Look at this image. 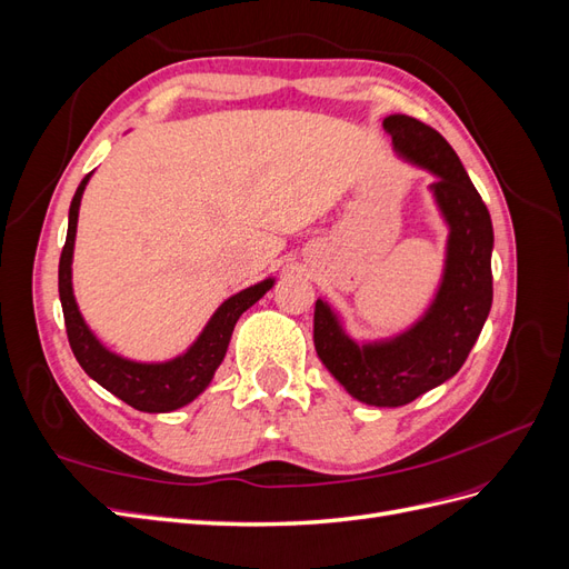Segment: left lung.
Returning <instances> with one entry per match:
<instances>
[{"label":"left lung","instance_id":"obj_1","mask_svg":"<svg viewBox=\"0 0 569 569\" xmlns=\"http://www.w3.org/2000/svg\"><path fill=\"white\" fill-rule=\"evenodd\" d=\"M396 153L437 182L429 184L449 226L446 261L435 301L406 332L377 341H356L330 303L318 299L313 341L322 366L353 399L396 408L443 385L462 368L491 311V216L451 144L420 120L385 118Z\"/></svg>","mask_w":569,"mask_h":569}]
</instances>
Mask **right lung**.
I'll return each mask as SVG.
<instances>
[{"label":"right lung","mask_w":569,"mask_h":569,"mask_svg":"<svg viewBox=\"0 0 569 569\" xmlns=\"http://www.w3.org/2000/svg\"><path fill=\"white\" fill-rule=\"evenodd\" d=\"M92 176V173H90ZM84 176L68 211V232L66 244L59 261V297L63 308L66 332L71 341L73 356L78 358L80 368L88 372L94 382H99L107 391L118 396L120 401L142 410V412H170L187 403H192L197 396L211 385L218 366L226 358L228 343L232 337L234 325L247 308H251L266 291L274 284L272 278L247 287L239 295L222 301L218 311L206 322L197 341L184 353L163 360V363H137V360L123 358L109 351L94 332L82 320L80 308L73 297V247H76V228L78 211L84 187L90 182Z\"/></svg>","instance_id":"right-lung-1"}]
</instances>
